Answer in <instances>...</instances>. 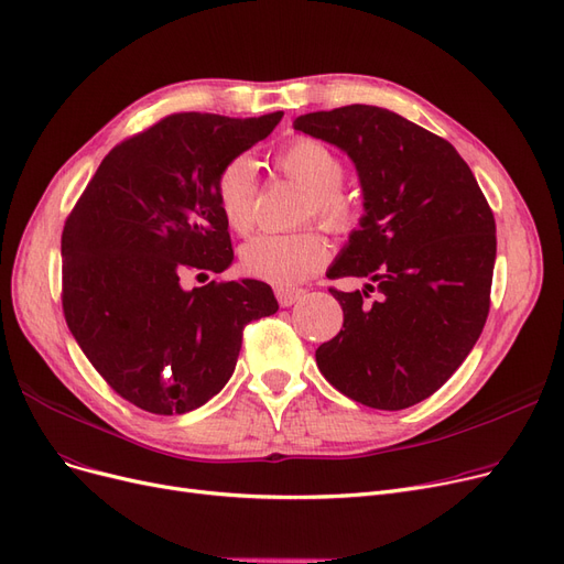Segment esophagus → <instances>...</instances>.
<instances>
[{"label": "esophagus", "instance_id": "obj_1", "mask_svg": "<svg viewBox=\"0 0 564 564\" xmlns=\"http://www.w3.org/2000/svg\"><path fill=\"white\" fill-rule=\"evenodd\" d=\"M304 295L302 288H276V300L281 306H292Z\"/></svg>", "mask_w": 564, "mask_h": 564}]
</instances>
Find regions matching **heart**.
I'll list each match as a JSON object with an SVG mask.
<instances>
[{"label": "heart", "instance_id": "1", "mask_svg": "<svg viewBox=\"0 0 564 564\" xmlns=\"http://www.w3.org/2000/svg\"><path fill=\"white\" fill-rule=\"evenodd\" d=\"M283 175L308 191L302 218H317L332 230H346L355 224L357 205L343 191L346 165L327 144L313 138L288 142L276 156ZM258 180L256 163L247 156L228 161L216 177V203L228 226L247 235L256 224ZM329 247L325 237L308 228L290 235L262 232L241 247L243 272L281 288L302 283L325 264Z\"/></svg>", "mask_w": 564, "mask_h": 564}]
</instances>
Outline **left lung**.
<instances>
[{
	"label": "left lung",
	"mask_w": 564,
	"mask_h": 564,
	"mask_svg": "<svg viewBox=\"0 0 564 564\" xmlns=\"http://www.w3.org/2000/svg\"><path fill=\"white\" fill-rule=\"evenodd\" d=\"M295 129L352 159L366 209L327 276L369 283L329 288L343 329L315 350L317 369L361 405L410 408L452 378L484 329L494 212L454 147L397 112L355 104L302 115Z\"/></svg>",
	"instance_id": "8db88e82"
}]
</instances>
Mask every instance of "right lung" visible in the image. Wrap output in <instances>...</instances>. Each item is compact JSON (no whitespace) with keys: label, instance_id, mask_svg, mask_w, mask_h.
Returning a JSON list of instances; mask_svg holds the SVG:
<instances>
[{"label":"right lung","instance_id":"1","mask_svg":"<svg viewBox=\"0 0 564 564\" xmlns=\"http://www.w3.org/2000/svg\"><path fill=\"white\" fill-rule=\"evenodd\" d=\"M281 117L167 115L115 147L66 218V325L99 376L140 410L184 414L207 403L235 371L243 327L279 311L256 279L193 290L182 279L230 267L216 177Z\"/></svg>","mask_w":564,"mask_h":564}]
</instances>
